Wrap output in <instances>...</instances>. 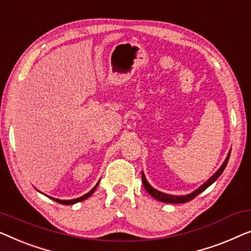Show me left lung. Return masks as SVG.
Returning <instances> with one entry per match:
<instances>
[{
    "label": "left lung",
    "mask_w": 251,
    "mask_h": 251,
    "mask_svg": "<svg viewBox=\"0 0 251 251\" xmlns=\"http://www.w3.org/2000/svg\"><path fill=\"white\" fill-rule=\"evenodd\" d=\"M230 154H231V152H228L226 159L224 160L223 165L221 166L220 169H218V171L215 173V174L211 176V177L208 179L207 182H204L202 185L199 186V188H198L196 191H193L192 193H190V195H186V196H171V195H167V193L158 191V190L153 189L152 186H151L149 183H148L146 176H144V173L142 172V183H143V186H144V188H146L147 191L149 192V195L152 196L154 199L161 201V202H166V203H183V202H188V201L192 200L193 198H196L198 195H199V193L204 191V190H206L208 186H210L215 181H216L218 177H220L222 173L224 172L225 167H226L227 161H228V159H230Z\"/></svg>",
    "instance_id": "8db88e82"
}]
</instances>
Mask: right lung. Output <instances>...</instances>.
Wrapping results in <instances>:
<instances>
[{
    "label": "right lung",
    "mask_w": 251,
    "mask_h": 251,
    "mask_svg": "<svg viewBox=\"0 0 251 251\" xmlns=\"http://www.w3.org/2000/svg\"><path fill=\"white\" fill-rule=\"evenodd\" d=\"M98 185H99V182L97 183V185H95L94 188L92 189L90 192H87L86 195H84V196H82V197L77 198V199H72V200H60V199H55V198H52V197H49V198H51V199H52V200H54L55 202L61 203V204H74V203L79 202V201H83V200L87 199V198H89V197H91L92 195H93V192L95 191V189H97V186H98Z\"/></svg>",
    "instance_id": "obj_1"
}]
</instances>
